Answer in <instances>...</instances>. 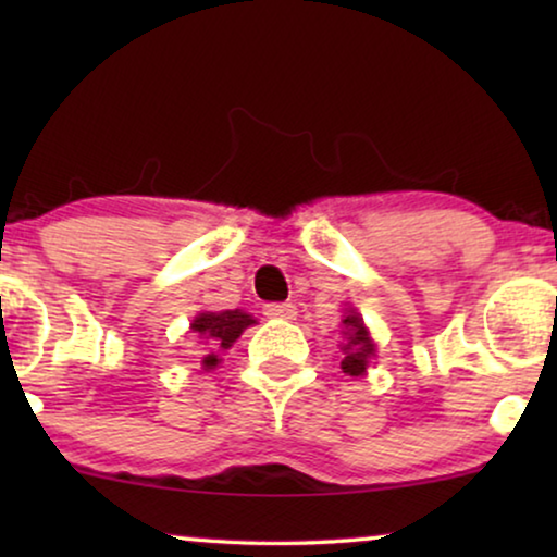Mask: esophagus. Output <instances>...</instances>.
Returning <instances> with one entry per match:
<instances>
[{"mask_svg": "<svg viewBox=\"0 0 557 557\" xmlns=\"http://www.w3.org/2000/svg\"><path fill=\"white\" fill-rule=\"evenodd\" d=\"M263 314L269 319H296L294 304H265Z\"/></svg>", "mask_w": 557, "mask_h": 557, "instance_id": "obj_1", "label": "esophagus"}]
</instances>
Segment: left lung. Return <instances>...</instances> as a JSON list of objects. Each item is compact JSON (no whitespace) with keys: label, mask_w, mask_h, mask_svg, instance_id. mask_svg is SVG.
<instances>
[{"label":"left lung","mask_w":557,"mask_h":557,"mask_svg":"<svg viewBox=\"0 0 557 557\" xmlns=\"http://www.w3.org/2000/svg\"><path fill=\"white\" fill-rule=\"evenodd\" d=\"M342 324H345L347 345H342L345 357H342L339 368L342 372H347V375L360 377L368 372V362L375 357V342H372L368 326H364L362 317L357 314V311H347Z\"/></svg>","instance_id":"1"}]
</instances>
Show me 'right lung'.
<instances>
[{"label":"right lung","instance_id":"obj_1","mask_svg":"<svg viewBox=\"0 0 557 557\" xmlns=\"http://www.w3.org/2000/svg\"><path fill=\"white\" fill-rule=\"evenodd\" d=\"M250 324H256V319L246 314L240 309H227V311H200L189 324V330L195 332V337H200L210 349H231L233 342L240 337L243 330H248ZM220 360L215 352L202 357V364L208 370L215 368Z\"/></svg>","mask_w":557,"mask_h":557}]
</instances>
